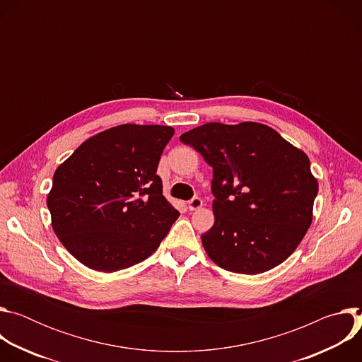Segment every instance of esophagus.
<instances>
[{
  "label": "esophagus",
  "instance_id": "1",
  "mask_svg": "<svg viewBox=\"0 0 362 362\" xmlns=\"http://www.w3.org/2000/svg\"><path fill=\"white\" fill-rule=\"evenodd\" d=\"M189 209L190 211H197V209H200L202 206H203V200L200 199V197H193L192 200H189Z\"/></svg>",
  "mask_w": 362,
  "mask_h": 362
}]
</instances>
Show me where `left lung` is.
<instances>
[{
	"label": "left lung",
	"instance_id": "8db88e82",
	"mask_svg": "<svg viewBox=\"0 0 362 362\" xmlns=\"http://www.w3.org/2000/svg\"><path fill=\"white\" fill-rule=\"evenodd\" d=\"M180 140L214 168L215 223L202 235L211 259L246 275L288 259L313 223L318 193L305 151L255 122L206 123Z\"/></svg>",
	"mask_w": 362,
	"mask_h": 362
}]
</instances>
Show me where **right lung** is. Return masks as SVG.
<instances>
[{"mask_svg":"<svg viewBox=\"0 0 362 362\" xmlns=\"http://www.w3.org/2000/svg\"><path fill=\"white\" fill-rule=\"evenodd\" d=\"M175 129L120 124L100 132L53 176L47 206L63 246L90 269L112 274L148 257L179 212L156 175Z\"/></svg>","mask_w":362,"mask_h":362,"instance_id":"add662e5","label":"right lung"}]
</instances>
